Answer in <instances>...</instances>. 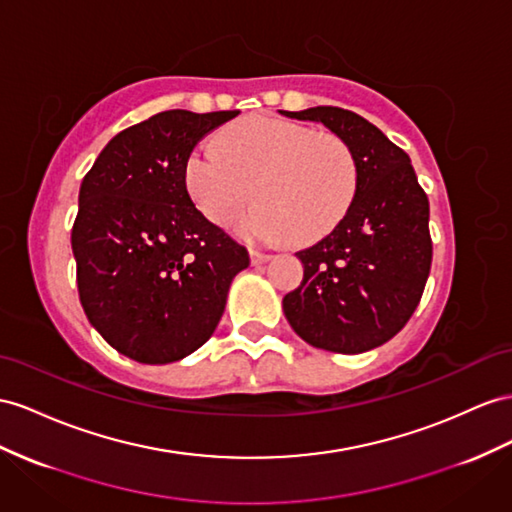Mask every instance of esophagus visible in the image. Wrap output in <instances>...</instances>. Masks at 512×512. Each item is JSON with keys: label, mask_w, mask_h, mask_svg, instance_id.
<instances>
[{"label": "esophagus", "mask_w": 512, "mask_h": 512, "mask_svg": "<svg viewBox=\"0 0 512 512\" xmlns=\"http://www.w3.org/2000/svg\"><path fill=\"white\" fill-rule=\"evenodd\" d=\"M248 255H251V264H253V266L266 264V261L272 259V253H261V251H251Z\"/></svg>", "instance_id": "1"}]
</instances>
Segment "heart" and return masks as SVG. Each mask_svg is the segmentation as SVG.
I'll return each instance as SVG.
<instances>
[{"label": "heart", "mask_w": 512, "mask_h": 512, "mask_svg": "<svg viewBox=\"0 0 512 512\" xmlns=\"http://www.w3.org/2000/svg\"><path fill=\"white\" fill-rule=\"evenodd\" d=\"M355 153L335 134L274 114L229 125L218 144H196L183 166L186 190L199 212L222 225L253 196V209L235 220L248 242H300L329 233L357 192Z\"/></svg>", "instance_id": "b5f03b06"}]
</instances>
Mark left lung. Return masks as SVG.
Segmentation results:
<instances>
[{"label": "left lung", "mask_w": 512, "mask_h": 512, "mask_svg": "<svg viewBox=\"0 0 512 512\" xmlns=\"http://www.w3.org/2000/svg\"><path fill=\"white\" fill-rule=\"evenodd\" d=\"M316 121L346 140L357 160V192L339 225L305 251L303 283L283 313L307 344L357 355L396 335L422 298L432 242L428 196L409 155L363 116L333 106L283 112Z\"/></svg>", "instance_id": "obj_1"}]
</instances>
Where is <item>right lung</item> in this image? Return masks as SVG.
<instances>
[{"label":"right lung","instance_id":"obj_1","mask_svg":"<svg viewBox=\"0 0 512 512\" xmlns=\"http://www.w3.org/2000/svg\"><path fill=\"white\" fill-rule=\"evenodd\" d=\"M235 110H168L116 134L88 170L71 231L88 322L121 355L164 365L201 348L248 253L194 207L188 155Z\"/></svg>","mask_w":512,"mask_h":512}]
</instances>
